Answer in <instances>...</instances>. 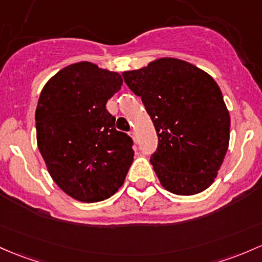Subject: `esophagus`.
I'll return each instance as SVG.
<instances>
[{"label":"esophagus","instance_id":"1","mask_svg":"<svg viewBox=\"0 0 262 262\" xmlns=\"http://www.w3.org/2000/svg\"><path fill=\"white\" fill-rule=\"evenodd\" d=\"M130 136H132V138H133L134 140H137V134H136V132L132 130V132H130Z\"/></svg>","mask_w":262,"mask_h":262}]
</instances>
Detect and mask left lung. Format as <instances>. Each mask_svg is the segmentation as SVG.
<instances>
[{
  "mask_svg": "<svg viewBox=\"0 0 262 262\" xmlns=\"http://www.w3.org/2000/svg\"><path fill=\"white\" fill-rule=\"evenodd\" d=\"M158 136L150 163L168 191L194 195L216 178L229 146L230 116L219 85L185 61L162 58L123 72Z\"/></svg>",
  "mask_w": 262,
  "mask_h": 262,
  "instance_id": "8db88e82",
  "label": "left lung"
}]
</instances>
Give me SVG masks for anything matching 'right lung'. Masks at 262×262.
<instances>
[{
	"label": "right lung",
	"instance_id": "add662e5",
	"mask_svg": "<svg viewBox=\"0 0 262 262\" xmlns=\"http://www.w3.org/2000/svg\"><path fill=\"white\" fill-rule=\"evenodd\" d=\"M123 79L79 62L48 80L36 109L37 144L54 183L73 199H108L133 163V139L116 129L105 108Z\"/></svg>",
	"mask_w": 262,
	"mask_h": 262
}]
</instances>
